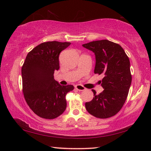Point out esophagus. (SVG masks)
Masks as SVG:
<instances>
[{"label": "esophagus", "mask_w": 151, "mask_h": 151, "mask_svg": "<svg viewBox=\"0 0 151 151\" xmlns=\"http://www.w3.org/2000/svg\"><path fill=\"white\" fill-rule=\"evenodd\" d=\"M75 88L77 89V90L79 91H85V89H86L85 87H84L83 86H82V85H76V86H75Z\"/></svg>", "instance_id": "obj_1"}]
</instances>
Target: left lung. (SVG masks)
<instances>
[{
	"mask_svg": "<svg viewBox=\"0 0 151 151\" xmlns=\"http://www.w3.org/2000/svg\"><path fill=\"white\" fill-rule=\"evenodd\" d=\"M83 47L94 53V73L104 75L101 81L104 91L96 94L92 90L94 97L85 103L86 109L96 118H109L118 113L127 98L132 81L129 58L121 46L108 40H95Z\"/></svg>",
	"mask_w": 151,
	"mask_h": 151,
	"instance_id": "left-lung-1",
	"label": "left lung"
}]
</instances>
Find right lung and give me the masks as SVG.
<instances>
[{"instance_id": "obj_1", "label": "right lung", "mask_w": 151, "mask_h": 151, "mask_svg": "<svg viewBox=\"0 0 151 151\" xmlns=\"http://www.w3.org/2000/svg\"><path fill=\"white\" fill-rule=\"evenodd\" d=\"M70 42H46L28 53L22 67V91L27 103L41 118L53 119L66 108V94L73 91L71 85L61 86L54 78L59 69L58 57Z\"/></svg>"}]
</instances>
